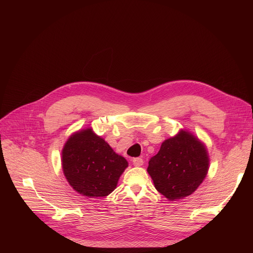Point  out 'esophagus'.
<instances>
[{
  "instance_id": "1",
  "label": "esophagus",
  "mask_w": 253,
  "mask_h": 253,
  "mask_svg": "<svg viewBox=\"0 0 253 253\" xmlns=\"http://www.w3.org/2000/svg\"><path fill=\"white\" fill-rule=\"evenodd\" d=\"M133 165L134 166H142L143 165V159L140 158V157H137V158H134L133 159Z\"/></svg>"
}]
</instances>
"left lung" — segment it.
Returning <instances> with one entry per match:
<instances>
[{
  "instance_id": "obj_1",
  "label": "left lung",
  "mask_w": 253,
  "mask_h": 253,
  "mask_svg": "<svg viewBox=\"0 0 253 253\" xmlns=\"http://www.w3.org/2000/svg\"><path fill=\"white\" fill-rule=\"evenodd\" d=\"M209 157L204 144L191 133L180 132L166 139L149 160L147 171L155 188L168 200L191 195L206 177Z\"/></svg>"
}]
</instances>
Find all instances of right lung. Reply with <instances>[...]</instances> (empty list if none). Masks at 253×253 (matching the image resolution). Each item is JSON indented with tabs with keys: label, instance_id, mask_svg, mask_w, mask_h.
<instances>
[{
	"label": "right lung",
	"instance_id": "1",
	"mask_svg": "<svg viewBox=\"0 0 253 253\" xmlns=\"http://www.w3.org/2000/svg\"><path fill=\"white\" fill-rule=\"evenodd\" d=\"M62 167L67 181L78 193L104 197L116 188L128 162L87 128L71 135L65 143Z\"/></svg>",
	"mask_w": 253,
	"mask_h": 253
}]
</instances>
